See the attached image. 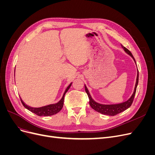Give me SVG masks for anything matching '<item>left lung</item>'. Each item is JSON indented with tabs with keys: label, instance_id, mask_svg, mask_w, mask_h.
Here are the masks:
<instances>
[{
	"label": "left lung",
	"instance_id": "1",
	"mask_svg": "<svg viewBox=\"0 0 155 155\" xmlns=\"http://www.w3.org/2000/svg\"><path fill=\"white\" fill-rule=\"evenodd\" d=\"M121 47L124 48V51L127 54L129 55L130 57L133 59L134 61L135 62V64H137L136 61L130 51L127 48L124 47V46L122 45H121ZM137 71L138 72H137V81H136L134 92L133 93L132 96H130V97L128 100H127L126 101H125L124 103H121V104H113V105H104V104H98V103L96 102L92 99L91 94H90V93H89V91L88 90L87 87L85 85V91H86L87 95H88V97L89 98V104H90L91 107L94 110H95L96 111L100 112V113H101L102 114H105V115H109V116H115L116 114L120 113V112H122L123 111L125 110L126 109H127L128 108H129L130 107V105L133 104V101L134 97L135 94H136V91H137V85L138 83V69H137Z\"/></svg>",
	"mask_w": 155,
	"mask_h": 155
}]
</instances>
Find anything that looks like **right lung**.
Masks as SVG:
<instances>
[{
  "label": "right lung",
  "instance_id": "add662e5",
  "mask_svg": "<svg viewBox=\"0 0 155 155\" xmlns=\"http://www.w3.org/2000/svg\"><path fill=\"white\" fill-rule=\"evenodd\" d=\"M72 83H70V85L68 86V87L66 88V90H65L61 99L58 103H56V104H50V105H46V106L39 107V108H34V107H31L26 105L25 103L23 102V101L21 100V102H22L23 106H24L26 109H27L28 110H29L30 111L33 112V113H34L39 116H51V115L55 114L62 109V108L63 107L64 95H65V94L67 93V92L68 91L70 87H71Z\"/></svg>",
  "mask_w": 155,
  "mask_h": 155
}]
</instances>
